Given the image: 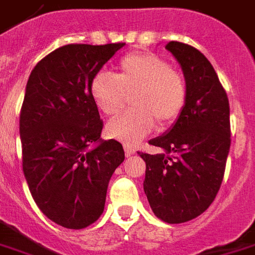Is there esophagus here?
<instances>
[{"label":"esophagus","mask_w":255,"mask_h":255,"mask_svg":"<svg viewBox=\"0 0 255 255\" xmlns=\"http://www.w3.org/2000/svg\"><path fill=\"white\" fill-rule=\"evenodd\" d=\"M124 149H125V154L128 157L131 156V154H134L135 153L134 146H133V145H129V143H125V145H124Z\"/></svg>","instance_id":"1"}]
</instances>
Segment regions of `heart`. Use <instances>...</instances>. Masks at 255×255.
I'll use <instances>...</instances> for the list:
<instances>
[{"label": "heart", "instance_id": "heart-1", "mask_svg": "<svg viewBox=\"0 0 255 255\" xmlns=\"http://www.w3.org/2000/svg\"><path fill=\"white\" fill-rule=\"evenodd\" d=\"M91 97L106 116H116L131 97L133 110L109 121L106 133L126 143L138 142L158 122L173 124L187 102V83L169 63L150 52L122 57L114 72L101 71L91 83Z\"/></svg>", "mask_w": 255, "mask_h": 255}]
</instances>
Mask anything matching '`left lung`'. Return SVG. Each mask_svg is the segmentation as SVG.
<instances>
[{
    "label": "left lung",
    "instance_id": "8db88e82",
    "mask_svg": "<svg viewBox=\"0 0 255 255\" xmlns=\"http://www.w3.org/2000/svg\"><path fill=\"white\" fill-rule=\"evenodd\" d=\"M166 49L179 62L187 83V102L175 124L149 141L161 153H139L145 164L143 191L154 215L184 223L214 202L230 150V106L208 59L188 44L171 41Z\"/></svg>",
    "mask_w": 255,
    "mask_h": 255
}]
</instances>
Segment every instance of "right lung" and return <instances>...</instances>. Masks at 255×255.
<instances>
[{"label":"right lung","mask_w":255,"mask_h":255,"mask_svg":"<svg viewBox=\"0 0 255 255\" xmlns=\"http://www.w3.org/2000/svg\"><path fill=\"white\" fill-rule=\"evenodd\" d=\"M125 43L68 44L41 59L26 83L20 114L22 169L32 198L48 219L87 227L102 215L109 181L125 160L103 122L91 83Z\"/></svg>","instance_id":"right-lung-1"}]
</instances>
